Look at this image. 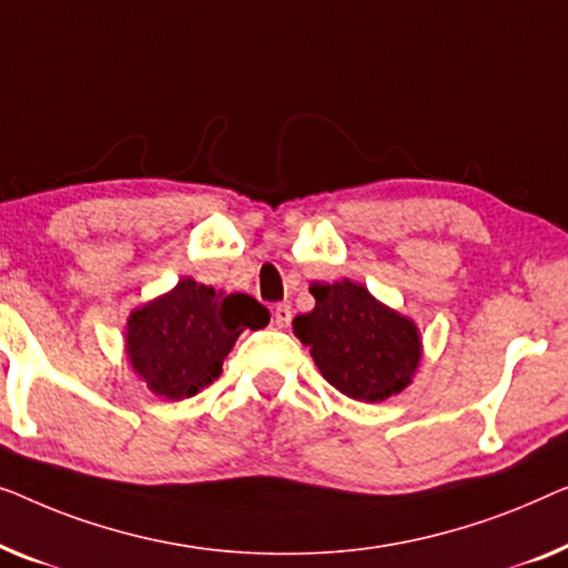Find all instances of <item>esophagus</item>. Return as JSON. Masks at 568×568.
<instances>
[{
  "label": "esophagus",
  "instance_id": "1",
  "mask_svg": "<svg viewBox=\"0 0 568 568\" xmlns=\"http://www.w3.org/2000/svg\"><path fill=\"white\" fill-rule=\"evenodd\" d=\"M273 322H275L277 329H287V326H291V322H293V308L287 306V303H275Z\"/></svg>",
  "mask_w": 568,
  "mask_h": 568
}]
</instances>
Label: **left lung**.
<instances>
[{"label": "left lung", "mask_w": 568, "mask_h": 568, "mask_svg": "<svg viewBox=\"0 0 568 568\" xmlns=\"http://www.w3.org/2000/svg\"><path fill=\"white\" fill-rule=\"evenodd\" d=\"M314 311L293 318V332L334 388L357 402H383L412 383L422 357L419 332L373 298L363 285L314 283Z\"/></svg>", "instance_id": "obj_1"}]
</instances>
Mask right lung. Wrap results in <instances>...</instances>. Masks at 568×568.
Instances as JSON below:
<instances>
[{
	"label": "right lung",
	"instance_id": "add662e5",
	"mask_svg": "<svg viewBox=\"0 0 568 568\" xmlns=\"http://www.w3.org/2000/svg\"><path fill=\"white\" fill-rule=\"evenodd\" d=\"M267 322L270 311L252 295H223L185 277L174 291L133 311L125 353L154 394L190 398L219 378L239 334Z\"/></svg>",
	"mask_w": 568,
	"mask_h": 568
}]
</instances>
